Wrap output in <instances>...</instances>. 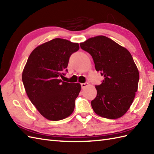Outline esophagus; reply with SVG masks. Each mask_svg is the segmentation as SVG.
<instances>
[{
  "mask_svg": "<svg viewBox=\"0 0 154 154\" xmlns=\"http://www.w3.org/2000/svg\"><path fill=\"white\" fill-rule=\"evenodd\" d=\"M87 84H88V83H81V88H82V89H84L85 87L86 86H87Z\"/></svg>",
  "mask_w": 154,
  "mask_h": 154,
  "instance_id": "1",
  "label": "esophagus"
}]
</instances>
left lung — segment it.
Wrapping results in <instances>:
<instances>
[{
  "label": "left lung",
  "mask_w": 154,
  "mask_h": 154,
  "mask_svg": "<svg viewBox=\"0 0 154 154\" xmlns=\"http://www.w3.org/2000/svg\"><path fill=\"white\" fill-rule=\"evenodd\" d=\"M93 59L95 69L104 77L95 85L97 94L91 101L93 110L109 119L122 116L133 102L138 90L139 72L132 55L111 39L99 35L80 44Z\"/></svg>",
  "instance_id": "left-lung-1"
}]
</instances>
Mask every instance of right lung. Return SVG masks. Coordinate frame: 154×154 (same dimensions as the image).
<instances>
[{"mask_svg": "<svg viewBox=\"0 0 154 154\" xmlns=\"http://www.w3.org/2000/svg\"><path fill=\"white\" fill-rule=\"evenodd\" d=\"M79 49V44L55 38L35 48L28 59L22 82L29 99L45 119L60 120L73 112L81 85L64 82L60 77L68 72L69 57Z\"/></svg>", "mask_w": 154, "mask_h": 154, "instance_id": "1", "label": "right lung"}]
</instances>
